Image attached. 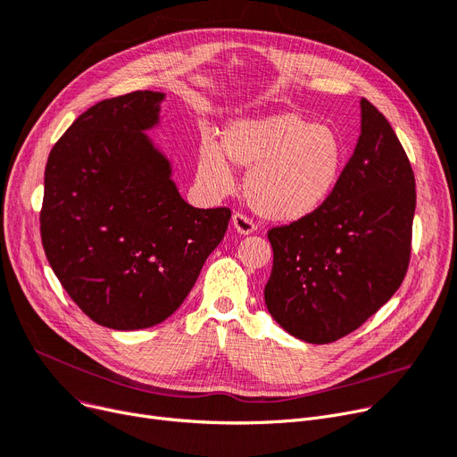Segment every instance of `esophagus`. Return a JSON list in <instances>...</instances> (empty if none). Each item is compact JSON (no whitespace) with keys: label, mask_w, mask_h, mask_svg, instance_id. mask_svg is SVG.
Returning a JSON list of instances; mask_svg holds the SVG:
<instances>
[{"label":"esophagus","mask_w":457,"mask_h":457,"mask_svg":"<svg viewBox=\"0 0 457 457\" xmlns=\"http://www.w3.org/2000/svg\"><path fill=\"white\" fill-rule=\"evenodd\" d=\"M231 224L233 228L241 233V235H248V233H253L257 229L255 222L250 219V216L243 214V212H233V219H231Z\"/></svg>","instance_id":"1"}]
</instances>
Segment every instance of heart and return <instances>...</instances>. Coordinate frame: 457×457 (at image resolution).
Wrapping results in <instances>:
<instances>
[{
	"label": "heart",
	"mask_w": 457,
	"mask_h": 457,
	"mask_svg": "<svg viewBox=\"0 0 457 457\" xmlns=\"http://www.w3.org/2000/svg\"><path fill=\"white\" fill-rule=\"evenodd\" d=\"M231 164L250 170L246 198L270 220L293 222L317 211L337 181L343 142L324 124L296 112H272L228 124L220 146L204 138L198 176L212 190L233 183Z\"/></svg>",
	"instance_id": "1"
}]
</instances>
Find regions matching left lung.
<instances>
[{
    "label": "left lung",
    "instance_id": "left-lung-1",
    "mask_svg": "<svg viewBox=\"0 0 457 457\" xmlns=\"http://www.w3.org/2000/svg\"><path fill=\"white\" fill-rule=\"evenodd\" d=\"M415 204L411 162L387 118L363 98L361 135L326 202L269 229L265 302L274 320L313 345L365 324L410 267Z\"/></svg>",
    "mask_w": 457,
    "mask_h": 457
}]
</instances>
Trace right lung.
Returning a JSON list of instances; mask_svg holds the SVG:
<instances>
[{"instance_id": "obj_1", "label": "right lung", "mask_w": 457, "mask_h": 457, "mask_svg": "<svg viewBox=\"0 0 457 457\" xmlns=\"http://www.w3.org/2000/svg\"><path fill=\"white\" fill-rule=\"evenodd\" d=\"M162 92L135 90L76 118L46 162L40 237L68 296L96 324L170 317L228 229L229 207L188 205L142 131Z\"/></svg>"}]
</instances>
